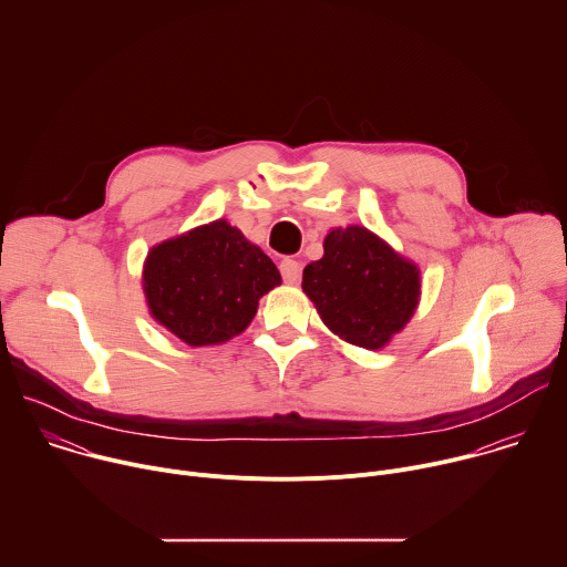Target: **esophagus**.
<instances>
[{"instance_id":"esophagus-1","label":"esophagus","mask_w":567,"mask_h":567,"mask_svg":"<svg viewBox=\"0 0 567 567\" xmlns=\"http://www.w3.org/2000/svg\"><path fill=\"white\" fill-rule=\"evenodd\" d=\"M300 271H302V267H300L298 260L285 258V260L280 262V274H282L285 282H289V285H296V282L300 280Z\"/></svg>"}]
</instances>
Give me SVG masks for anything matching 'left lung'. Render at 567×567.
<instances>
[{"label":"left lung","mask_w":567,"mask_h":567,"mask_svg":"<svg viewBox=\"0 0 567 567\" xmlns=\"http://www.w3.org/2000/svg\"><path fill=\"white\" fill-rule=\"evenodd\" d=\"M322 249L302 271V291L337 337L365 350L383 348L417 309V265L365 226L330 230Z\"/></svg>","instance_id":"left-lung-1"}]
</instances>
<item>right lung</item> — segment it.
Here are the masks:
<instances>
[{
	"instance_id": "1",
	"label": "right lung",
	"mask_w": 567,
	"mask_h": 567,
	"mask_svg": "<svg viewBox=\"0 0 567 567\" xmlns=\"http://www.w3.org/2000/svg\"><path fill=\"white\" fill-rule=\"evenodd\" d=\"M280 282L271 258L226 219L161 241L143 265L150 313L193 348L245 332L260 298Z\"/></svg>"
}]
</instances>
